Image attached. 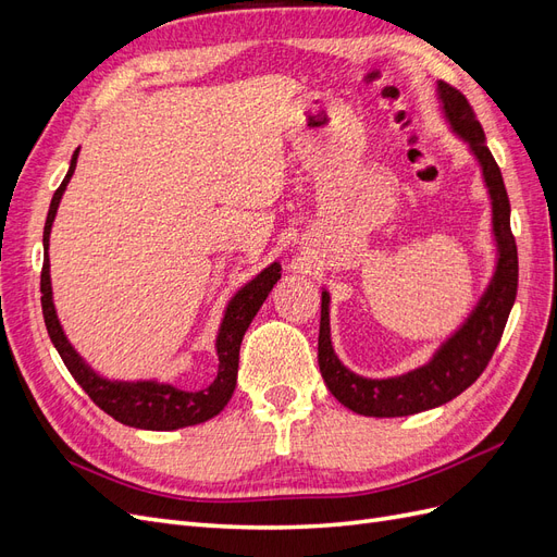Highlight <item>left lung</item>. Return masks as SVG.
Instances as JSON below:
<instances>
[{
  "instance_id": "left-lung-1",
  "label": "left lung",
  "mask_w": 557,
  "mask_h": 557,
  "mask_svg": "<svg viewBox=\"0 0 557 557\" xmlns=\"http://www.w3.org/2000/svg\"><path fill=\"white\" fill-rule=\"evenodd\" d=\"M436 99L450 132L467 144L481 170L487 199H491V227L495 242V269L485 290L467 318L432 352V358L407 374L387 379L360 376L336 358L330 336V293L320 295L318 364L327 391L346 409L360 416L397 418L428 411L465 393L491 362L502 339L504 325L518 290V250L511 234V207L502 172L485 144V134L462 92L448 83H436Z\"/></svg>"
}]
</instances>
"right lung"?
<instances>
[{"label": "right lung", "mask_w": 557, "mask_h": 557, "mask_svg": "<svg viewBox=\"0 0 557 557\" xmlns=\"http://www.w3.org/2000/svg\"><path fill=\"white\" fill-rule=\"evenodd\" d=\"M78 150H74L70 172H66L60 188L50 199V209L44 227V269H41V309L44 323L48 330L50 342L58 348L64 367L70 369L74 381L88 393V397L99 409L109 413L113 420L129 428L153 430V432H170L207 423L209 418L218 416L225 404L230 401L234 387H237V369H239V348L242 339L256 318L260 307L264 305L267 295L272 293L276 281L281 278V264L272 262L262 272L250 278L246 285L234 293L227 301L221 327L215 334V356H218V374L211 385L201 391H181L172 383H162L156 379H139V381H111L83 360L76 348L66 339V334L60 325V318L53 305V285H50V260H48V244H50V227L55 223L60 199L70 185Z\"/></svg>", "instance_id": "right-lung-1"}]
</instances>
